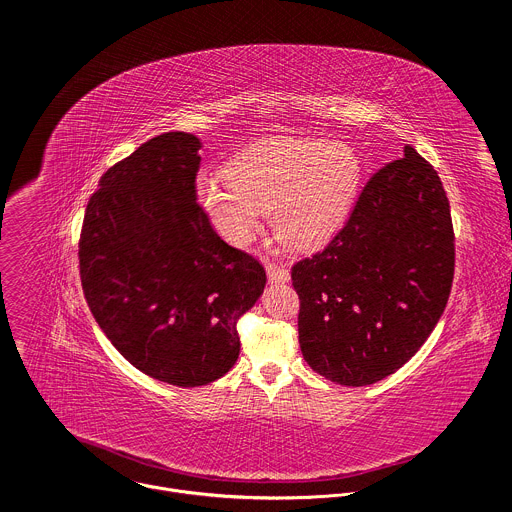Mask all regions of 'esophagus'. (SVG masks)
Listing matches in <instances>:
<instances>
[{"label": "esophagus", "instance_id": "esophagus-1", "mask_svg": "<svg viewBox=\"0 0 512 512\" xmlns=\"http://www.w3.org/2000/svg\"><path fill=\"white\" fill-rule=\"evenodd\" d=\"M265 269H267V277L271 283H285L289 279V271L273 261H265Z\"/></svg>", "mask_w": 512, "mask_h": 512}]
</instances>
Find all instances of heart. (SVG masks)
Returning <instances> with one entry per match:
<instances>
[{"instance_id":"b5f03b06","label":"heart","mask_w":512,"mask_h":512,"mask_svg":"<svg viewBox=\"0 0 512 512\" xmlns=\"http://www.w3.org/2000/svg\"><path fill=\"white\" fill-rule=\"evenodd\" d=\"M360 184V160L344 143L265 139L241 152L227 176H200L196 200L214 231L247 243L273 210L275 235L316 249L338 227Z\"/></svg>"}]
</instances>
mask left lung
Here are the masks:
<instances>
[{"label":"left lung","mask_w":512,"mask_h":512,"mask_svg":"<svg viewBox=\"0 0 512 512\" xmlns=\"http://www.w3.org/2000/svg\"><path fill=\"white\" fill-rule=\"evenodd\" d=\"M454 261L442 180L405 145L362 188L326 249L291 267L306 362L346 387L393 375L442 318Z\"/></svg>","instance_id":"8db88e82"}]
</instances>
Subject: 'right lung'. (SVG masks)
I'll list each match as a JSON object with an SVG mask.
<instances>
[{
	"instance_id": "add662e5",
	"label": "right lung",
	"mask_w": 512,
	"mask_h": 512,
	"mask_svg": "<svg viewBox=\"0 0 512 512\" xmlns=\"http://www.w3.org/2000/svg\"><path fill=\"white\" fill-rule=\"evenodd\" d=\"M200 139L170 131L111 166L93 192L79 241L87 304L135 369L176 387L227 375L239 318L265 269L216 235L196 202Z\"/></svg>"
}]
</instances>
